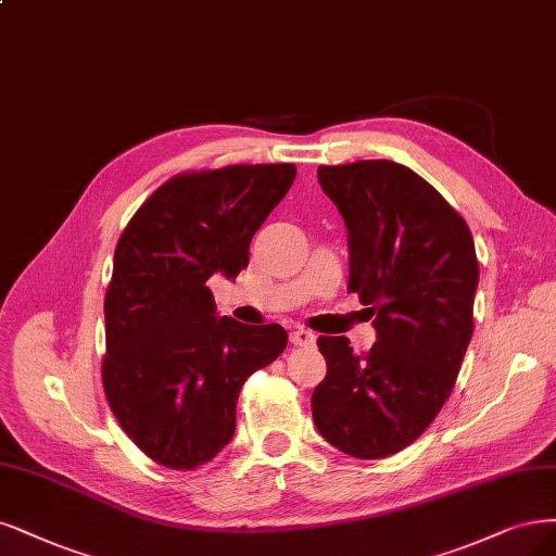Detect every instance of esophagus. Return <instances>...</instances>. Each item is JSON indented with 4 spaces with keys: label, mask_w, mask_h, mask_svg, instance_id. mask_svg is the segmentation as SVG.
I'll return each mask as SVG.
<instances>
[{
    "label": "esophagus",
    "mask_w": 556,
    "mask_h": 556,
    "mask_svg": "<svg viewBox=\"0 0 556 556\" xmlns=\"http://www.w3.org/2000/svg\"><path fill=\"white\" fill-rule=\"evenodd\" d=\"M290 340L294 344H299V348H308V344L315 342V336L308 329H296V331L290 333Z\"/></svg>",
    "instance_id": "esophagus-1"
}]
</instances>
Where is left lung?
Instances as JSON below:
<instances>
[{
  "label": "left lung",
  "instance_id": "1",
  "mask_svg": "<svg viewBox=\"0 0 556 556\" xmlns=\"http://www.w3.org/2000/svg\"><path fill=\"white\" fill-rule=\"evenodd\" d=\"M317 179L348 225V290L368 305L377 342L354 354L344 336H319L327 377L313 418L342 453L379 460L416 442L455 387L473 333V239L465 218L400 163L319 165Z\"/></svg>",
  "mask_w": 556,
  "mask_h": 556
}]
</instances>
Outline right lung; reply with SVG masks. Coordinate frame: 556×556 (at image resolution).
Instances as JSON below:
<instances>
[{
	"label": "right lung",
	"mask_w": 556,
	"mask_h": 556,
	"mask_svg": "<svg viewBox=\"0 0 556 556\" xmlns=\"http://www.w3.org/2000/svg\"><path fill=\"white\" fill-rule=\"evenodd\" d=\"M294 177L292 163L181 172L142 202L114 248L103 391L132 444L167 469L214 460L235 434L243 381L285 350L280 324L216 317L206 280L248 266Z\"/></svg>",
	"instance_id": "right-lung-1"
}]
</instances>
